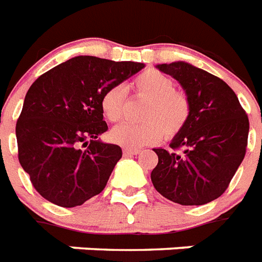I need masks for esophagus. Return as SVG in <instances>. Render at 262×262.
Here are the masks:
<instances>
[{
  "label": "esophagus",
  "mask_w": 262,
  "mask_h": 262,
  "mask_svg": "<svg viewBox=\"0 0 262 262\" xmlns=\"http://www.w3.org/2000/svg\"><path fill=\"white\" fill-rule=\"evenodd\" d=\"M123 152H124V156L131 157V156H137V154H139L141 150H138V148H124Z\"/></svg>",
  "instance_id": "1"
}]
</instances>
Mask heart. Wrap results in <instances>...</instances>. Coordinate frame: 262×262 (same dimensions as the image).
I'll list each match as a JSON object with an SVG mask.
<instances>
[{
    "mask_svg": "<svg viewBox=\"0 0 262 262\" xmlns=\"http://www.w3.org/2000/svg\"><path fill=\"white\" fill-rule=\"evenodd\" d=\"M134 91L148 98L142 112V123H121L111 129V141L127 148H138L158 142L164 135L173 138L185 127L190 102L174 81L164 73L148 69L135 77ZM127 91L121 85L108 88L101 97L102 114L110 121L120 120Z\"/></svg>",
    "mask_w": 262,
    "mask_h": 262,
    "instance_id": "b5f03b06",
    "label": "heart"
}]
</instances>
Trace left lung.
Segmentation results:
<instances>
[{
  "label": "left lung",
  "instance_id": "1",
  "mask_svg": "<svg viewBox=\"0 0 262 262\" xmlns=\"http://www.w3.org/2000/svg\"><path fill=\"white\" fill-rule=\"evenodd\" d=\"M157 68L179 81L190 114L170 151L154 148L158 164L151 171L152 185L181 206H203L225 193L244 161L248 115L233 89L206 70L181 60ZM180 148L183 151L177 153Z\"/></svg>",
  "mask_w": 262,
  "mask_h": 262
}]
</instances>
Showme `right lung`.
I'll return each instance as SVG.
<instances>
[{
  "mask_svg": "<svg viewBox=\"0 0 262 262\" xmlns=\"http://www.w3.org/2000/svg\"><path fill=\"white\" fill-rule=\"evenodd\" d=\"M143 68L139 62L79 55L31 85L16 124L18 161L46 200L72 208L105 188L123 152L118 144L98 139L108 129L101 97ZM81 143L88 146L85 150Z\"/></svg>",
  "mask_w": 262,
  "mask_h": 262,
  "instance_id": "1",
  "label": "right lung"
}]
</instances>
